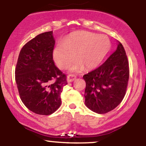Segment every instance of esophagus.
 Masks as SVG:
<instances>
[{
  "mask_svg": "<svg viewBox=\"0 0 146 146\" xmlns=\"http://www.w3.org/2000/svg\"><path fill=\"white\" fill-rule=\"evenodd\" d=\"M76 79V76L74 75H69L67 76V82H71L74 81Z\"/></svg>",
  "mask_w": 146,
  "mask_h": 146,
  "instance_id": "esophagus-1",
  "label": "esophagus"
}]
</instances>
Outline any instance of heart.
Returning a JSON list of instances; mask_svg holds the SVG:
<instances>
[{"label": "heart", "mask_w": 146, "mask_h": 146, "mask_svg": "<svg viewBox=\"0 0 146 146\" xmlns=\"http://www.w3.org/2000/svg\"><path fill=\"white\" fill-rule=\"evenodd\" d=\"M110 41L105 36L89 32H78L69 36L64 42L59 41L53 50V59L57 66L64 69L74 62L78 63L70 69L79 71L84 66L86 69L97 67L101 63L110 49Z\"/></svg>", "instance_id": "obj_1"}]
</instances>
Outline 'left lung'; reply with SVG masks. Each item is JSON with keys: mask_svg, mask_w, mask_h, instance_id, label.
Segmentation results:
<instances>
[{"mask_svg": "<svg viewBox=\"0 0 146 146\" xmlns=\"http://www.w3.org/2000/svg\"><path fill=\"white\" fill-rule=\"evenodd\" d=\"M129 77V62L118 42L116 50L102 65L83 76L86 106L100 114L113 110L124 98Z\"/></svg>", "mask_w": 146, "mask_h": 146, "instance_id": "8db88e82", "label": "left lung"}]
</instances>
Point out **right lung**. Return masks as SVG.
Returning <instances> with one entry per match:
<instances>
[{
  "mask_svg": "<svg viewBox=\"0 0 146 146\" xmlns=\"http://www.w3.org/2000/svg\"><path fill=\"white\" fill-rule=\"evenodd\" d=\"M52 32L35 36L23 46L15 68V80L22 102L40 115L54 113L62 104L66 76L55 65Z\"/></svg>",
  "mask_w": 146,
  "mask_h": 146,
  "instance_id": "right-lung-1",
  "label": "right lung"
}]
</instances>
